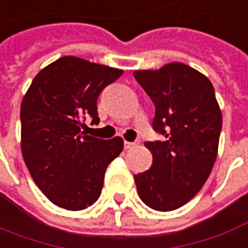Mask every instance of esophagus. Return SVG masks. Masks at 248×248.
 Segmentation results:
<instances>
[{
	"mask_svg": "<svg viewBox=\"0 0 248 248\" xmlns=\"http://www.w3.org/2000/svg\"><path fill=\"white\" fill-rule=\"evenodd\" d=\"M139 143L140 141L136 140V141H124V147L127 148V150H129V148H134V147L139 146Z\"/></svg>",
	"mask_w": 248,
	"mask_h": 248,
	"instance_id": "1",
	"label": "esophagus"
}]
</instances>
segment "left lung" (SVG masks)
Here are the masks:
<instances>
[{"mask_svg": "<svg viewBox=\"0 0 248 248\" xmlns=\"http://www.w3.org/2000/svg\"><path fill=\"white\" fill-rule=\"evenodd\" d=\"M134 77L155 105L153 128L165 141H146L153 165L135 174L141 201L160 212L185 205L200 192L217 156L223 116L205 75L187 64L136 70Z\"/></svg>", "mask_w": 248, "mask_h": 248, "instance_id": "obj_1", "label": "left lung"}]
</instances>
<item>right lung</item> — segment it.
Listing matches in <instances>:
<instances>
[{
	"label": "right lung",
	"instance_id": "obj_1",
	"mask_svg": "<svg viewBox=\"0 0 248 248\" xmlns=\"http://www.w3.org/2000/svg\"><path fill=\"white\" fill-rule=\"evenodd\" d=\"M123 70L63 56L42 69L24 95L21 153L37 187L55 205L81 211L101 194L108 165L123 151L120 136L86 135L82 119L98 123L97 98Z\"/></svg>",
	"mask_w": 248,
	"mask_h": 248
}]
</instances>
